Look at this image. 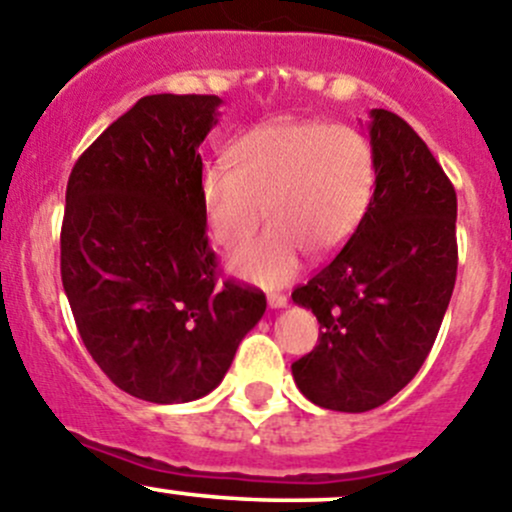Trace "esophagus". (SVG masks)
<instances>
[{"label": "esophagus", "instance_id": "obj_1", "mask_svg": "<svg viewBox=\"0 0 512 512\" xmlns=\"http://www.w3.org/2000/svg\"><path fill=\"white\" fill-rule=\"evenodd\" d=\"M287 302H289V299L285 297V294H280V292L267 294V304H270L272 309H282V307H287Z\"/></svg>", "mask_w": 512, "mask_h": 512}]
</instances>
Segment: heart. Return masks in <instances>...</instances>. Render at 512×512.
<instances>
[{
    "instance_id": "heart-1",
    "label": "heart",
    "mask_w": 512,
    "mask_h": 512,
    "mask_svg": "<svg viewBox=\"0 0 512 512\" xmlns=\"http://www.w3.org/2000/svg\"><path fill=\"white\" fill-rule=\"evenodd\" d=\"M232 163L203 170L205 220L218 245L235 247L257 230L265 208L270 227L230 257L235 275L262 287L292 280L302 252H337L374 195V153L344 123H267L235 143Z\"/></svg>"
}]
</instances>
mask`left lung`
<instances>
[{"mask_svg": "<svg viewBox=\"0 0 512 512\" xmlns=\"http://www.w3.org/2000/svg\"><path fill=\"white\" fill-rule=\"evenodd\" d=\"M374 195L347 245L294 304L312 309L319 344L292 364L312 404L361 414L416 376L451 302L458 270L456 190L404 118L369 113Z\"/></svg>", "mask_w": 512, "mask_h": 512, "instance_id": "obj_1", "label": "left lung"}]
</instances>
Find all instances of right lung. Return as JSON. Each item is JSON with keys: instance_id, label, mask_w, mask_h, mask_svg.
<instances>
[{"instance_id": "add662e5", "label": "right lung", "mask_w": 512, "mask_h": 512, "mask_svg": "<svg viewBox=\"0 0 512 512\" xmlns=\"http://www.w3.org/2000/svg\"><path fill=\"white\" fill-rule=\"evenodd\" d=\"M218 96H143L81 153L66 185L61 282L84 347L121 391L185 404L223 381L262 319L205 235L198 148Z\"/></svg>"}]
</instances>
